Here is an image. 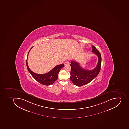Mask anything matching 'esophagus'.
<instances>
[{
    "label": "esophagus",
    "mask_w": 129,
    "mask_h": 129,
    "mask_svg": "<svg viewBox=\"0 0 129 129\" xmlns=\"http://www.w3.org/2000/svg\"><path fill=\"white\" fill-rule=\"evenodd\" d=\"M69 61H66V62H64V64L65 65H69Z\"/></svg>",
    "instance_id": "obj_1"
}]
</instances>
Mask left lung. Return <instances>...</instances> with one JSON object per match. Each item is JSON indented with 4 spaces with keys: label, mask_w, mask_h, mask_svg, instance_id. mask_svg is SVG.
<instances>
[{
    "label": "left lung",
    "mask_w": 129,
    "mask_h": 129,
    "mask_svg": "<svg viewBox=\"0 0 129 129\" xmlns=\"http://www.w3.org/2000/svg\"><path fill=\"white\" fill-rule=\"evenodd\" d=\"M92 52L98 58V64L94 69L88 70L84 69L80 64L75 61H71V71L70 79L73 84L78 86H81L89 83L98 76L101 69L102 57L100 51L94 46H92Z\"/></svg>",
    "instance_id": "left-lung-1"
}]
</instances>
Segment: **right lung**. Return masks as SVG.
Returning a JSON list of instances; mask_svg holds the SVG:
<instances>
[{
  "mask_svg": "<svg viewBox=\"0 0 129 129\" xmlns=\"http://www.w3.org/2000/svg\"><path fill=\"white\" fill-rule=\"evenodd\" d=\"M30 49L29 51L28 54H27V60H26V65L27 67V70L28 71L29 73H30L32 76L40 84H43V85L48 86L51 85L53 84L58 79V75L59 72L60 70V69L64 67V64H62L59 65H57L55 67H54L52 69H51L50 71H49L47 73L43 74H39L37 73H35L33 71H31L30 69H29L28 67V65L27 64V59L28 55Z\"/></svg>",
  "mask_w": 129,
  "mask_h": 129,
  "instance_id": "1",
  "label": "right lung"
}]
</instances>
